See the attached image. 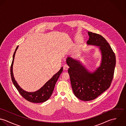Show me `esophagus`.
I'll use <instances>...</instances> for the list:
<instances>
[{
    "mask_svg": "<svg viewBox=\"0 0 126 126\" xmlns=\"http://www.w3.org/2000/svg\"><path fill=\"white\" fill-rule=\"evenodd\" d=\"M68 68H69V66L67 64H64L63 66V69L64 70H65V71L68 70Z\"/></svg>",
    "mask_w": 126,
    "mask_h": 126,
    "instance_id": "34e87169",
    "label": "esophagus"
}]
</instances>
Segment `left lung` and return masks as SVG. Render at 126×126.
<instances>
[{"mask_svg":"<svg viewBox=\"0 0 126 126\" xmlns=\"http://www.w3.org/2000/svg\"><path fill=\"white\" fill-rule=\"evenodd\" d=\"M88 45L98 47L101 59L100 65L93 72L89 71L79 60L68 57L72 89L77 97L83 101L95 99L110 87L113 79L116 58L110 46L101 35L88 32Z\"/></svg>","mask_w":126,"mask_h":126,"instance_id":"left-lung-1","label":"left lung"}]
</instances>
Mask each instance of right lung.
I'll return each instance as SVG.
<instances>
[{
    "label": "right lung",
    "instance_id": "obj_1",
    "mask_svg": "<svg viewBox=\"0 0 126 126\" xmlns=\"http://www.w3.org/2000/svg\"><path fill=\"white\" fill-rule=\"evenodd\" d=\"M18 47V46H17L15 50L14 54L13 55V61L11 66V76L13 84H14L17 90H18L20 94L28 101L31 102L37 103H42L46 101L51 96L53 92L56 83L58 79L59 76L63 71V67H62L59 71L55 74L49 80H48L44 85L43 86H42L39 90L33 92H29L26 91L25 90H23L22 88H21L20 86L18 85L17 82H16L14 78L13 74V64L16 53Z\"/></svg>",
    "mask_w": 126,
    "mask_h": 126
}]
</instances>
